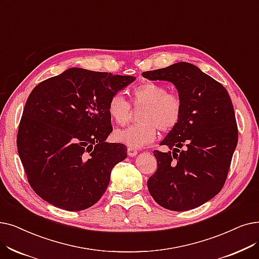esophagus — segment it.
<instances>
[{
	"label": "esophagus",
	"instance_id": "obj_1",
	"mask_svg": "<svg viewBox=\"0 0 259 259\" xmlns=\"http://www.w3.org/2000/svg\"><path fill=\"white\" fill-rule=\"evenodd\" d=\"M127 153L129 156H136L138 154V149L132 148V147H128L127 149Z\"/></svg>",
	"mask_w": 259,
	"mask_h": 259
}]
</instances>
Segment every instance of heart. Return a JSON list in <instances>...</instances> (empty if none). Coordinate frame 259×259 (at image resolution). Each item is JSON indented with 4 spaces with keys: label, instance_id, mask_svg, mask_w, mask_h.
Returning a JSON list of instances; mask_svg holds the SVG:
<instances>
[{
    "label": "heart",
    "instance_id": "heart-1",
    "mask_svg": "<svg viewBox=\"0 0 259 259\" xmlns=\"http://www.w3.org/2000/svg\"><path fill=\"white\" fill-rule=\"evenodd\" d=\"M133 107L142 109L138 125L116 130L114 138L117 142L132 148H142L152 143L157 129L169 132L177 127L182 115V100L177 94L167 93V89L157 82H145L131 93ZM110 118L119 126H125L132 115V108L121 94L112 95L108 103Z\"/></svg>",
    "mask_w": 259,
    "mask_h": 259
}]
</instances>
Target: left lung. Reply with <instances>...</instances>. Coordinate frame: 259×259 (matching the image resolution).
Masks as SVG:
<instances>
[{"mask_svg":"<svg viewBox=\"0 0 259 259\" xmlns=\"http://www.w3.org/2000/svg\"><path fill=\"white\" fill-rule=\"evenodd\" d=\"M149 80L175 84L182 115L154 150L157 168L147 181L157 204L176 211L202 205L222 189L238 142L231 97L221 83L188 62L142 73Z\"/></svg>","mask_w":259,"mask_h":259,"instance_id":"1","label":"left lung"}]
</instances>
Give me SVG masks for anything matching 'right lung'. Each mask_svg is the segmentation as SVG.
Segmentation results:
<instances>
[{
  "instance_id": "right-lung-1",
  "label": "right lung",
  "mask_w": 259,
  "mask_h": 259,
  "mask_svg": "<svg viewBox=\"0 0 259 259\" xmlns=\"http://www.w3.org/2000/svg\"><path fill=\"white\" fill-rule=\"evenodd\" d=\"M134 80L72 67L33 88L17 146L28 183L44 201L76 211L102 198L113 167L127 157L125 145L106 142L113 130L108 103Z\"/></svg>"
}]
</instances>
